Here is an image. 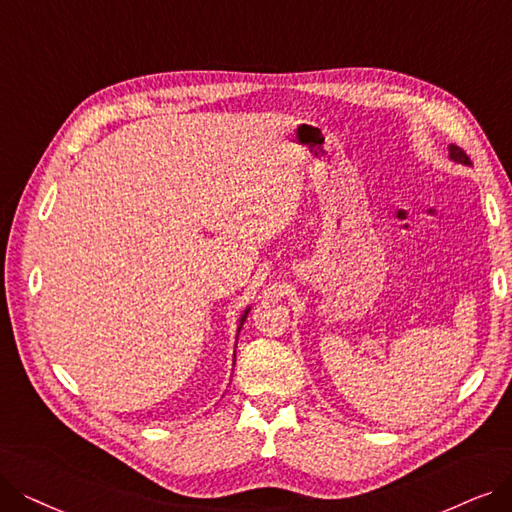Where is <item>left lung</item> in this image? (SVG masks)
Here are the masks:
<instances>
[{
  "label": "left lung",
  "mask_w": 512,
  "mask_h": 512,
  "mask_svg": "<svg viewBox=\"0 0 512 512\" xmlns=\"http://www.w3.org/2000/svg\"><path fill=\"white\" fill-rule=\"evenodd\" d=\"M447 151H449V159H452V161L462 163V166H470V159H468V155H466L460 147H456V145H449V147H447Z\"/></svg>",
  "instance_id": "8db88e82"
}]
</instances>
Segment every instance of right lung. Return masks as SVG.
Here are the masks:
<instances>
[{"instance_id": "1", "label": "right lung", "mask_w": 512, "mask_h": 512, "mask_svg": "<svg viewBox=\"0 0 512 512\" xmlns=\"http://www.w3.org/2000/svg\"><path fill=\"white\" fill-rule=\"evenodd\" d=\"M248 313H250V306H248V309L243 311V315H241V319H239V325H237V336H239V332H241V327H243L245 319H248ZM235 346H237V342H235ZM233 357H235V355H233ZM233 361H235V359H233Z\"/></svg>"}]
</instances>
